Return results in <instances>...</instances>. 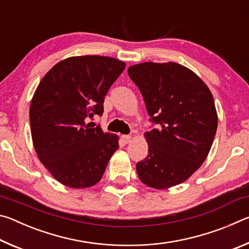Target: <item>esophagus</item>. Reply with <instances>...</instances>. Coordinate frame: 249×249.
<instances>
[{"mask_svg":"<svg viewBox=\"0 0 249 249\" xmlns=\"http://www.w3.org/2000/svg\"><path fill=\"white\" fill-rule=\"evenodd\" d=\"M122 140H123V142L127 144V142L132 141V136H130V135H123V136H122Z\"/></svg>","mask_w":249,"mask_h":249,"instance_id":"obj_1","label":"esophagus"}]
</instances>
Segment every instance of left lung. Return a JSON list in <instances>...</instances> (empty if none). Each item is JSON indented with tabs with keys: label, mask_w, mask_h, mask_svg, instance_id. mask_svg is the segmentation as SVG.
Masks as SVG:
<instances>
[{
	"label": "left lung",
	"mask_w": 249,
	"mask_h": 249,
	"mask_svg": "<svg viewBox=\"0 0 249 249\" xmlns=\"http://www.w3.org/2000/svg\"><path fill=\"white\" fill-rule=\"evenodd\" d=\"M127 72L151 121L160 125L144 134L148 155L136 165L140 180L157 190L184 182L204 162L216 133L217 113L209 87L176 62H142Z\"/></svg>",
	"instance_id": "1"
}]
</instances>
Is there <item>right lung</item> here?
Instances as JSON below:
<instances>
[{"label":"right lung","instance_id":"right-lung-1","mask_svg":"<svg viewBox=\"0 0 249 249\" xmlns=\"http://www.w3.org/2000/svg\"><path fill=\"white\" fill-rule=\"evenodd\" d=\"M125 66L111 57H69L40 80L29 107L33 145L61 184L93 187L119 148L117 135L92 127L88 120L102 115L104 96Z\"/></svg>","mask_w":249,"mask_h":249}]
</instances>
